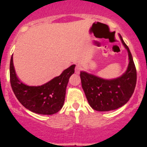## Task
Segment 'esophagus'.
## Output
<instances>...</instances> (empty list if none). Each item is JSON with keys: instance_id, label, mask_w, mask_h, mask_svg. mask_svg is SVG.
Masks as SVG:
<instances>
[{"instance_id": "34e87169", "label": "esophagus", "mask_w": 147, "mask_h": 147, "mask_svg": "<svg viewBox=\"0 0 147 147\" xmlns=\"http://www.w3.org/2000/svg\"><path fill=\"white\" fill-rule=\"evenodd\" d=\"M81 69H82L81 66H80V65H77V66L75 67V73L79 74L80 72Z\"/></svg>"}]
</instances>
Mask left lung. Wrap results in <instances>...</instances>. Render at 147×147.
<instances>
[{
	"label": "left lung",
	"instance_id": "8db88e82",
	"mask_svg": "<svg viewBox=\"0 0 147 147\" xmlns=\"http://www.w3.org/2000/svg\"><path fill=\"white\" fill-rule=\"evenodd\" d=\"M119 38L128 52L127 70L117 78L106 80L84 71L80 72L82 87L89 105L94 110L107 112L121 107L129 100L137 82V70L128 46Z\"/></svg>",
	"mask_w": 147,
	"mask_h": 147
}]
</instances>
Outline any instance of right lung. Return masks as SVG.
Returning a JSON list of instances; mask_svg holds the SVG:
<instances>
[{"label":"right lung","instance_id":"1","mask_svg":"<svg viewBox=\"0 0 147 147\" xmlns=\"http://www.w3.org/2000/svg\"><path fill=\"white\" fill-rule=\"evenodd\" d=\"M75 65L65 69L61 75L40 86H28L20 82L16 75L13 55L10 63L11 87L18 101L26 109L39 115L57 113L64 105L66 88L69 78L75 72Z\"/></svg>","mask_w":147,"mask_h":147}]
</instances>
